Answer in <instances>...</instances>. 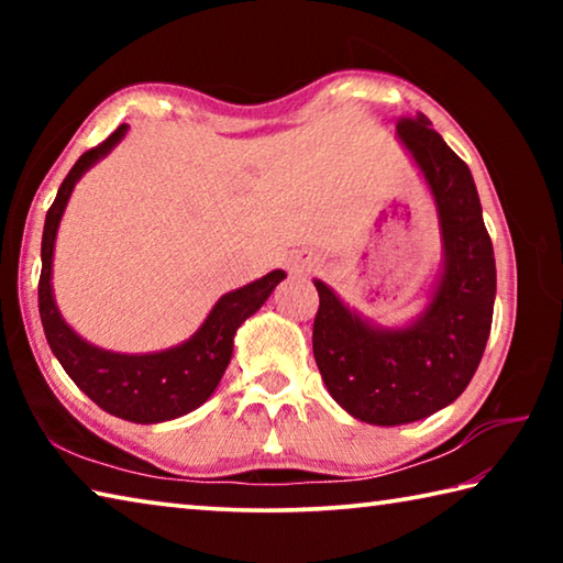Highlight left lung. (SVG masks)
<instances>
[{
  "mask_svg": "<svg viewBox=\"0 0 563 563\" xmlns=\"http://www.w3.org/2000/svg\"><path fill=\"white\" fill-rule=\"evenodd\" d=\"M397 139L422 170L440 213L444 271L412 325L362 320L316 280L320 308L312 352L332 399L367 424H407L460 397L487 347L497 295L492 238L470 166L427 117L397 121Z\"/></svg>",
  "mask_w": 563,
  "mask_h": 563,
  "instance_id": "left-lung-1",
  "label": "left lung"
}]
</instances>
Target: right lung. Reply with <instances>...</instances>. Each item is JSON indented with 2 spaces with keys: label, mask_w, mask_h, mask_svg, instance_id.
<instances>
[{
  "label": "right lung",
  "mask_w": 563,
  "mask_h": 563,
  "mask_svg": "<svg viewBox=\"0 0 563 563\" xmlns=\"http://www.w3.org/2000/svg\"><path fill=\"white\" fill-rule=\"evenodd\" d=\"M123 133H126V123H121L99 146L79 156L62 180L52 208L46 211L42 235L40 316L46 342H49L56 360L62 362L66 375L74 379V385L84 395L93 399L101 409H107L109 415L139 424H154L186 415L213 395L228 362H231L235 330L271 298L273 288L285 278V273L273 271L263 275L261 280L225 292L194 338L164 352L119 355V352L93 347L76 335L56 310L52 292L56 228H59L76 180L87 174L99 158L107 156L123 139Z\"/></svg>",
  "instance_id": "right-lung-1"
}]
</instances>
